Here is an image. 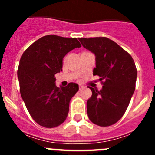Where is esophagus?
Masks as SVG:
<instances>
[{
  "label": "esophagus",
  "instance_id": "obj_1",
  "mask_svg": "<svg viewBox=\"0 0 155 155\" xmlns=\"http://www.w3.org/2000/svg\"><path fill=\"white\" fill-rule=\"evenodd\" d=\"M84 86H82V85H79V90H81V89H83V88H84Z\"/></svg>",
  "mask_w": 155,
  "mask_h": 155
}]
</instances>
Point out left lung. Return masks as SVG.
<instances>
[{"instance_id": "1", "label": "left lung", "mask_w": 155, "mask_h": 155, "mask_svg": "<svg viewBox=\"0 0 155 155\" xmlns=\"http://www.w3.org/2000/svg\"><path fill=\"white\" fill-rule=\"evenodd\" d=\"M82 46L94 53L96 67L93 75L100 77V91L89 87L92 95L87 102V113L93 124L109 127L125 113L135 90L137 76L130 53L106 37L79 38Z\"/></svg>"}]
</instances>
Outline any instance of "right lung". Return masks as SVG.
Instances as JSON below:
<instances>
[{"instance_id": "1", "label": "right lung", "mask_w": 155, "mask_h": 155, "mask_svg": "<svg viewBox=\"0 0 155 155\" xmlns=\"http://www.w3.org/2000/svg\"><path fill=\"white\" fill-rule=\"evenodd\" d=\"M81 46L76 38L48 35L23 53L18 68L20 92L30 116L39 125L53 128L67 119L70 101L78 85L71 82L60 88L56 86L55 74L62 71L64 56Z\"/></svg>"}]
</instances>
